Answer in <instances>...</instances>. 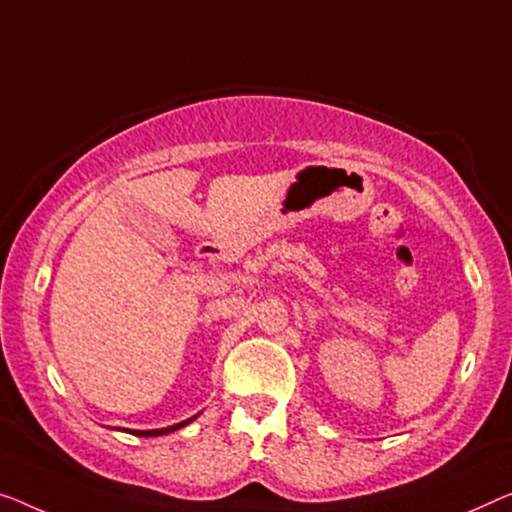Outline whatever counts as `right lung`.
Here are the masks:
<instances>
[{
    "mask_svg": "<svg viewBox=\"0 0 512 512\" xmlns=\"http://www.w3.org/2000/svg\"><path fill=\"white\" fill-rule=\"evenodd\" d=\"M195 418H197V416L188 418V421H181V423H177V425H170V427H160V430H124V432H131V434H135V437H160V434H170V432H174V430H179V427L188 425L190 421H195Z\"/></svg>",
    "mask_w": 512,
    "mask_h": 512,
    "instance_id": "add662e5",
    "label": "right lung"
}]
</instances>
